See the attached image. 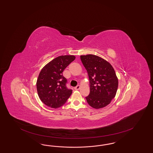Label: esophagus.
Here are the masks:
<instances>
[{
	"instance_id": "1",
	"label": "esophagus",
	"mask_w": 153,
	"mask_h": 153,
	"mask_svg": "<svg viewBox=\"0 0 153 153\" xmlns=\"http://www.w3.org/2000/svg\"><path fill=\"white\" fill-rule=\"evenodd\" d=\"M74 89L76 90H78L80 89V86H79V85H77V86H76L74 88Z\"/></svg>"
}]
</instances>
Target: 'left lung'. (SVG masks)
I'll return each instance as SVG.
<instances>
[{
  "label": "left lung",
  "instance_id": "8db88e82",
  "mask_svg": "<svg viewBox=\"0 0 153 153\" xmlns=\"http://www.w3.org/2000/svg\"><path fill=\"white\" fill-rule=\"evenodd\" d=\"M80 58L89 79L87 102L95 109L105 107L116 95L118 79L115 70L111 64L94 55H81Z\"/></svg>",
  "mask_w": 153,
  "mask_h": 153
}]
</instances>
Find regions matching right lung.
I'll return each instance as SVG.
<instances>
[{"mask_svg": "<svg viewBox=\"0 0 153 153\" xmlns=\"http://www.w3.org/2000/svg\"><path fill=\"white\" fill-rule=\"evenodd\" d=\"M74 55H62L55 58L41 69L37 81V90L42 102L53 108L63 105L72 93L66 86L63 76L65 68L75 59Z\"/></svg>", "mask_w": 153, "mask_h": 153, "instance_id": "obj_1", "label": "right lung"}]
</instances>
